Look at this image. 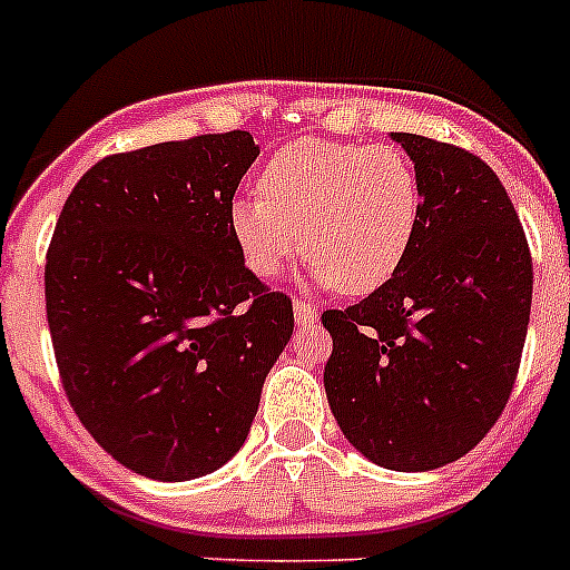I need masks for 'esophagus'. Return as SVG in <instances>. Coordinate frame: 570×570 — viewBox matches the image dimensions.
<instances>
[{
    "instance_id": "obj_1",
    "label": "esophagus",
    "mask_w": 570,
    "mask_h": 570,
    "mask_svg": "<svg viewBox=\"0 0 570 570\" xmlns=\"http://www.w3.org/2000/svg\"><path fill=\"white\" fill-rule=\"evenodd\" d=\"M295 321L297 326H315L317 309L309 301H295Z\"/></svg>"
}]
</instances>
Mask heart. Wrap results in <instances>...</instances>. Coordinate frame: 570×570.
<instances>
[{
    "instance_id": "obj_1",
    "label": "heart",
    "mask_w": 570,
    "mask_h": 570,
    "mask_svg": "<svg viewBox=\"0 0 570 570\" xmlns=\"http://www.w3.org/2000/svg\"><path fill=\"white\" fill-rule=\"evenodd\" d=\"M261 196L230 205V230L249 273L275 278L297 255L340 295H371L411 255L422 222V185L393 146L297 140L275 151Z\"/></svg>"
}]
</instances>
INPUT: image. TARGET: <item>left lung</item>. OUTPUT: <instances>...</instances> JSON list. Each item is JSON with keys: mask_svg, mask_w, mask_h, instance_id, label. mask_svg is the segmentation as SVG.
<instances>
[{"mask_svg": "<svg viewBox=\"0 0 570 570\" xmlns=\"http://www.w3.org/2000/svg\"><path fill=\"white\" fill-rule=\"evenodd\" d=\"M422 185V222L399 273L326 309L323 382L365 459L424 472L461 459L501 419L523 357L531 249L512 199L478 154L393 131Z\"/></svg>", "mask_w": 570, "mask_h": 570, "instance_id": "8db88e82", "label": "left lung"}]
</instances>
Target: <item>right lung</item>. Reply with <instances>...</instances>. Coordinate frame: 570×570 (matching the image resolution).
I'll return each instance as SVG.
<instances>
[{
	"instance_id": "right-lung-1",
	"label": "right lung",
	"mask_w": 570,
	"mask_h": 570,
	"mask_svg": "<svg viewBox=\"0 0 570 570\" xmlns=\"http://www.w3.org/2000/svg\"><path fill=\"white\" fill-rule=\"evenodd\" d=\"M249 131L95 163L52 230L45 301L69 405L137 475L188 481L242 450L289 343L292 297L244 267L230 230Z\"/></svg>"
}]
</instances>
